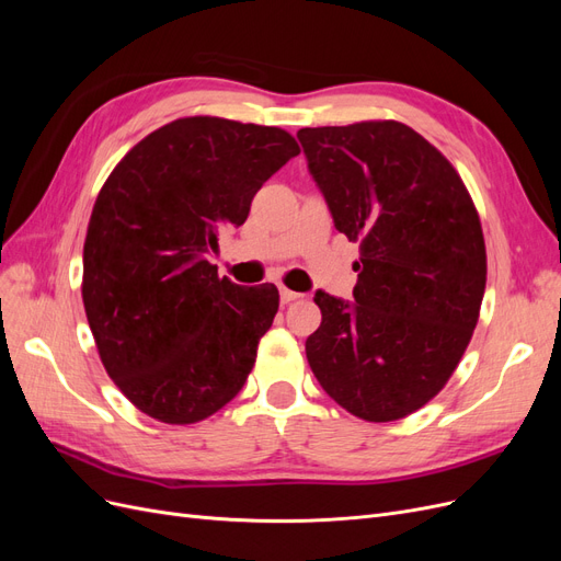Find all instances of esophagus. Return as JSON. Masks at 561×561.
<instances>
[{
    "label": "esophagus",
    "mask_w": 561,
    "mask_h": 561,
    "mask_svg": "<svg viewBox=\"0 0 561 561\" xmlns=\"http://www.w3.org/2000/svg\"><path fill=\"white\" fill-rule=\"evenodd\" d=\"M299 297H301L299 293H293V290H287V287H280V301L283 304H290V301H295Z\"/></svg>",
    "instance_id": "esophagus-1"
}]
</instances>
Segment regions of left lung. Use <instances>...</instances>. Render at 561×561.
Returning a JSON list of instances; mask_svg holds the SVG:
<instances>
[{
  "instance_id": "1",
  "label": "left lung",
  "mask_w": 561,
  "mask_h": 561,
  "mask_svg": "<svg viewBox=\"0 0 561 561\" xmlns=\"http://www.w3.org/2000/svg\"><path fill=\"white\" fill-rule=\"evenodd\" d=\"M334 227L360 243L355 301L316 293L307 358L353 416L386 423L445 388L478 325L486 250L461 175L400 122L301 128Z\"/></svg>"
}]
</instances>
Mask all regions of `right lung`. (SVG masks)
<instances>
[{"label":"right lung","instance_id":"1","mask_svg":"<svg viewBox=\"0 0 561 561\" xmlns=\"http://www.w3.org/2000/svg\"><path fill=\"white\" fill-rule=\"evenodd\" d=\"M297 154L283 128L184 116L149 133L105 180L81 297L100 360L142 414L186 426L239 396L278 287L219 278L206 257Z\"/></svg>","mask_w":561,"mask_h":561}]
</instances>
